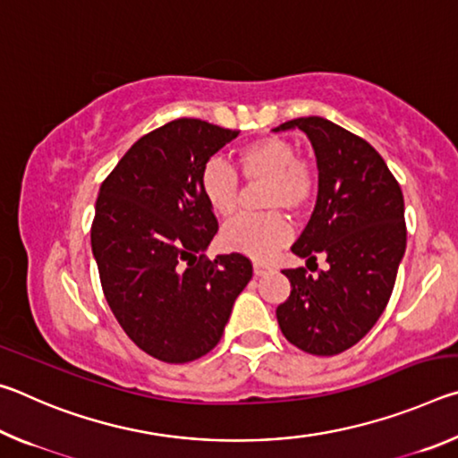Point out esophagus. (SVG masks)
I'll return each mask as SVG.
<instances>
[{
  "mask_svg": "<svg viewBox=\"0 0 458 458\" xmlns=\"http://www.w3.org/2000/svg\"><path fill=\"white\" fill-rule=\"evenodd\" d=\"M270 270H273V267L270 265H265V262H254V275L257 276L267 275V273H270Z\"/></svg>",
  "mask_w": 458,
  "mask_h": 458,
  "instance_id": "1",
  "label": "esophagus"
}]
</instances>
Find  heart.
<instances>
[{
  "label": "heart",
  "mask_w": 458,
  "mask_h": 458,
  "mask_svg": "<svg viewBox=\"0 0 458 458\" xmlns=\"http://www.w3.org/2000/svg\"><path fill=\"white\" fill-rule=\"evenodd\" d=\"M234 161L248 183L267 182L260 204L268 208V212L238 216L228 222L222 230V244L228 250L267 260L275 257L289 238V222L278 210L293 216L305 214L317 198L319 175L313 164L297 157V149L291 141L275 135L238 147ZM199 188L214 214L228 218L236 212L240 182L234 169L222 159H210L204 165Z\"/></svg>",
  "instance_id": "b5f03b06"
}]
</instances>
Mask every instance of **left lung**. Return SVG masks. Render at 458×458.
<instances>
[{"instance_id":"8db88e82","label":"left lung","mask_w":458,"mask_h":458,"mask_svg":"<svg viewBox=\"0 0 458 458\" xmlns=\"http://www.w3.org/2000/svg\"><path fill=\"white\" fill-rule=\"evenodd\" d=\"M286 129L309 137L319 169L313 216L291 250L309 262L325 254L327 268L315 276L303 267L283 270L291 294L276 321L294 347L327 358L358 344L390 301L406 250L404 196L366 139L323 117L273 131Z\"/></svg>"}]
</instances>
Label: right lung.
Masks as SVG:
<instances>
[{"label": "right lung", "mask_w": 458, "mask_h": 458, "mask_svg": "<svg viewBox=\"0 0 458 458\" xmlns=\"http://www.w3.org/2000/svg\"><path fill=\"white\" fill-rule=\"evenodd\" d=\"M238 133L175 119L135 141L100 185L90 244L105 299L129 339L159 361L212 352L252 278L244 254H204L218 220L199 175Z\"/></svg>", "instance_id": "add662e5"}]
</instances>
